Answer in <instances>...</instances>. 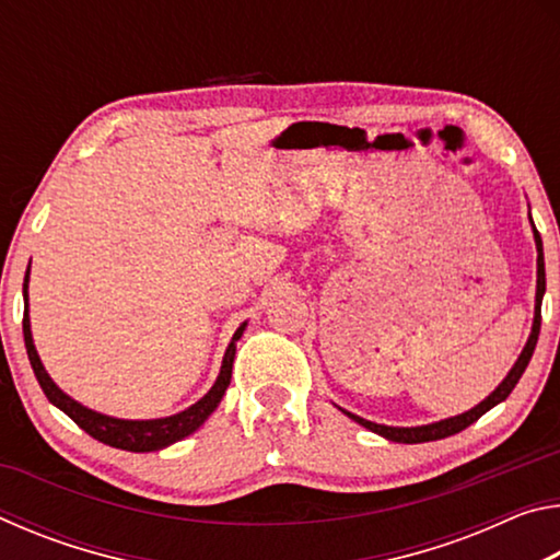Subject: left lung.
<instances>
[{
	"instance_id": "left-lung-1",
	"label": "left lung",
	"mask_w": 560,
	"mask_h": 560,
	"mask_svg": "<svg viewBox=\"0 0 560 560\" xmlns=\"http://www.w3.org/2000/svg\"><path fill=\"white\" fill-rule=\"evenodd\" d=\"M530 217V214H528ZM530 230H534V242H536V306H534V324H530V334L524 350H521V355L516 358V363L511 365V371L506 373L504 381L497 385V390L491 393L489 397H485L479 405H474L471 410L462 412V415H454L447 417V420H440V422H430V424H417V428H390V424H377L371 420H363V417H358L353 412L343 410V407H338L340 412L348 415L350 420H355L358 424H363L365 430H371L375 434H381V438L390 440V442H400V444H420V442H432V440H444V438H452V434H457L462 430H467L471 422H477L481 415L489 412L491 407H497L499 402H504L506 397L514 390L516 383L521 381V375H524L526 365L530 355H534V348H536V340L538 334H541V301H544V293H546V267H544V242H541V234H538L534 220H530Z\"/></svg>"
}]
</instances>
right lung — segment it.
<instances>
[{"label": "right lung", "instance_id": "add662e5", "mask_svg": "<svg viewBox=\"0 0 560 560\" xmlns=\"http://www.w3.org/2000/svg\"><path fill=\"white\" fill-rule=\"evenodd\" d=\"M32 267V261H30ZM246 328L244 324L234 330V336L230 340V346L224 350L222 358V368L220 375H217L214 385L210 387V393L200 397L195 405H189L187 410L170 415V417H155V420H120V417H110L91 410V407L81 405L79 400H73L71 395H66L59 385L51 381V375L46 373V368L42 363L39 353H36L34 338H32V320H30V271L24 277V346H26V355H30V363L34 368L36 381H39L44 395L49 397V402L59 407L61 412H66L71 420L79 424L83 432H89L93 440H98L108 447L116 450H126V452H158L165 450L170 444H175L179 440H185L187 434H192L195 430H200L207 417H210L217 405L222 402V397L230 387L232 381V365H234V353H236V340L242 338Z\"/></svg>", "mask_w": 560, "mask_h": 560}]
</instances>
